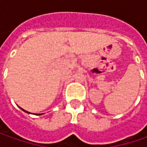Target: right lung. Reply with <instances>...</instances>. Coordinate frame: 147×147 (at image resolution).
Wrapping results in <instances>:
<instances>
[{
    "mask_svg": "<svg viewBox=\"0 0 147 147\" xmlns=\"http://www.w3.org/2000/svg\"><path fill=\"white\" fill-rule=\"evenodd\" d=\"M21 110H23V111H24L25 113H28V114H31V113H29V112H28V111H26V110H24V109H22V108H20ZM42 115V114H39V115Z\"/></svg>",
    "mask_w": 147,
    "mask_h": 147,
    "instance_id": "1",
    "label": "right lung"
}]
</instances>
